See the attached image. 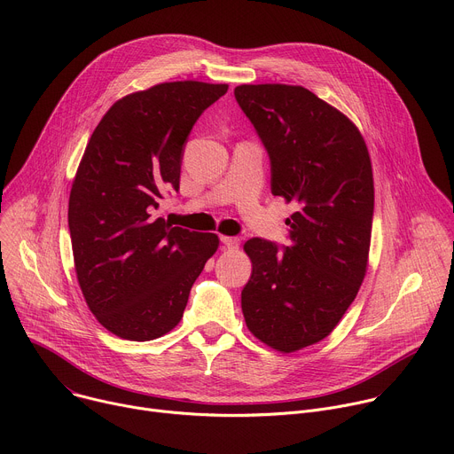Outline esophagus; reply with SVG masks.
<instances>
[{
  "instance_id": "obj_1",
  "label": "esophagus",
  "mask_w": 454,
  "mask_h": 454,
  "mask_svg": "<svg viewBox=\"0 0 454 454\" xmlns=\"http://www.w3.org/2000/svg\"><path fill=\"white\" fill-rule=\"evenodd\" d=\"M221 242H223L224 247H228V249H235V247H239V244H240V240H239L237 237H228V235H223V237H221Z\"/></svg>"
}]
</instances>
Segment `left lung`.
Instances as JSON below:
<instances>
[{
	"instance_id": "8db88e82",
	"label": "left lung",
	"mask_w": 454,
	"mask_h": 454,
	"mask_svg": "<svg viewBox=\"0 0 454 454\" xmlns=\"http://www.w3.org/2000/svg\"><path fill=\"white\" fill-rule=\"evenodd\" d=\"M240 109L270 160L271 192L296 203L291 244H244L253 271L242 289L249 333L291 354L325 340L354 301L368 268L373 174L363 135L301 86L242 84Z\"/></svg>"
}]
</instances>
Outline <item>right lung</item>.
I'll list each match as a JSON object with an SVG mask.
<instances>
[{"label": "right lung", "instance_id": "right-lung-1", "mask_svg": "<svg viewBox=\"0 0 454 454\" xmlns=\"http://www.w3.org/2000/svg\"><path fill=\"white\" fill-rule=\"evenodd\" d=\"M228 84L161 82L125 95L102 116L72 183L68 226L75 273L102 327L151 341L183 317L190 289L219 247L215 233L154 217L179 188L186 137Z\"/></svg>", "mask_w": 454, "mask_h": 454}]
</instances>
